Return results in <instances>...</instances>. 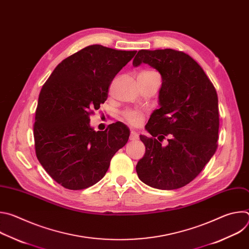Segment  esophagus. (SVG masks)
Returning <instances> with one entry per match:
<instances>
[{"instance_id":"obj_1","label":"esophagus","mask_w":249,"mask_h":249,"mask_svg":"<svg viewBox=\"0 0 249 249\" xmlns=\"http://www.w3.org/2000/svg\"><path fill=\"white\" fill-rule=\"evenodd\" d=\"M129 138L130 140H137L139 138V134L136 131H131Z\"/></svg>"}]
</instances>
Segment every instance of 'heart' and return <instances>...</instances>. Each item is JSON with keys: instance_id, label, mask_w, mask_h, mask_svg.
I'll use <instances>...</instances> for the list:
<instances>
[{"instance_id": "heart-1", "label": "heart", "mask_w": 249, "mask_h": 249, "mask_svg": "<svg viewBox=\"0 0 249 249\" xmlns=\"http://www.w3.org/2000/svg\"><path fill=\"white\" fill-rule=\"evenodd\" d=\"M155 73L156 72H154V71H143L141 74L149 75V74H155ZM122 116H123V119L133 127L140 126L144 121V113L137 110H126L123 112Z\"/></svg>"}]
</instances>
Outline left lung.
Here are the masks:
<instances>
[{
    "instance_id": "obj_1",
    "label": "left lung",
    "mask_w": 249,
    "mask_h": 249,
    "mask_svg": "<svg viewBox=\"0 0 249 249\" xmlns=\"http://www.w3.org/2000/svg\"><path fill=\"white\" fill-rule=\"evenodd\" d=\"M149 64L161 75L160 108L151 115L140 136L146 153L137 165L147 185L172 190L190 183L214 156L219 139L216 89L201 66L188 54L173 49L140 50L133 65ZM168 136L169 143L161 146Z\"/></svg>"
}]
</instances>
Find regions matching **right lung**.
I'll return each instance as SVG.
<instances>
[{
	"label": "right lung",
	"mask_w": 249,
	"mask_h": 249,
	"mask_svg": "<svg viewBox=\"0 0 249 249\" xmlns=\"http://www.w3.org/2000/svg\"><path fill=\"white\" fill-rule=\"evenodd\" d=\"M137 51L90 45L64 59L39 93L33 126L35 154L63 187L81 190L98 182L130 131L116 122L104 131L89 116L108 96V88Z\"/></svg>",
	"instance_id": "1"
}]
</instances>
